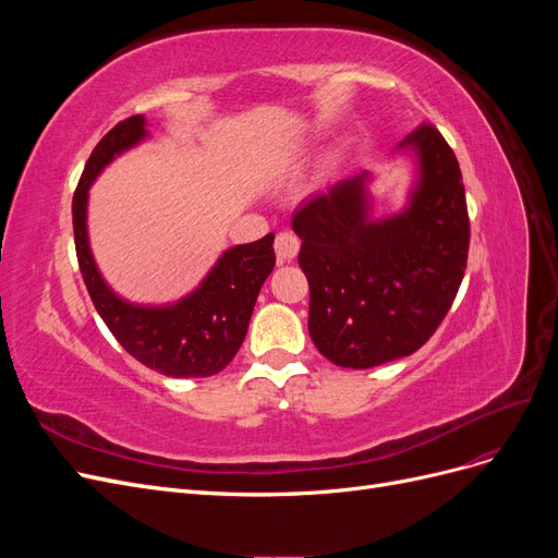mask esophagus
Here are the masks:
<instances>
[{
  "label": "esophagus",
  "mask_w": 558,
  "mask_h": 558,
  "mask_svg": "<svg viewBox=\"0 0 558 558\" xmlns=\"http://www.w3.org/2000/svg\"><path fill=\"white\" fill-rule=\"evenodd\" d=\"M275 251H277V260H279V263L293 260V258L298 256V251H300L298 234L291 232V230L279 232L277 240H275Z\"/></svg>",
  "instance_id": "34e87169"
}]
</instances>
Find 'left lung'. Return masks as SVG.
I'll return each mask as SVG.
<instances>
[{
    "label": "left lung",
    "instance_id": "left-lung-1",
    "mask_svg": "<svg viewBox=\"0 0 558 558\" xmlns=\"http://www.w3.org/2000/svg\"><path fill=\"white\" fill-rule=\"evenodd\" d=\"M396 150L416 172L404 207L375 218L367 170L335 181L293 214L310 281V335L324 356L365 369L428 342L459 293L470 221L459 160L433 125Z\"/></svg>",
    "mask_w": 558,
    "mask_h": 558
}]
</instances>
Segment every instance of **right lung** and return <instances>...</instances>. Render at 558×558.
I'll return each instance as SVG.
<instances>
[{
  "mask_svg": "<svg viewBox=\"0 0 558 558\" xmlns=\"http://www.w3.org/2000/svg\"><path fill=\"white\" fill-rule=\"evenodd\" d=\"M146 137V118L132 116L109 130L90 154L72 202L78 267L97 314L130 356L165 377H211L244 342L260 286L277 263L275 234L223 251L197 289L170 305H137L118 295L90 248L88 191L116 156Z\"/></svg>",
  "mask_w": 558,
  "mask_h": 558,
  "instance_id": "right-lung-1",
  "label": "right lung"
}]
</instances>
